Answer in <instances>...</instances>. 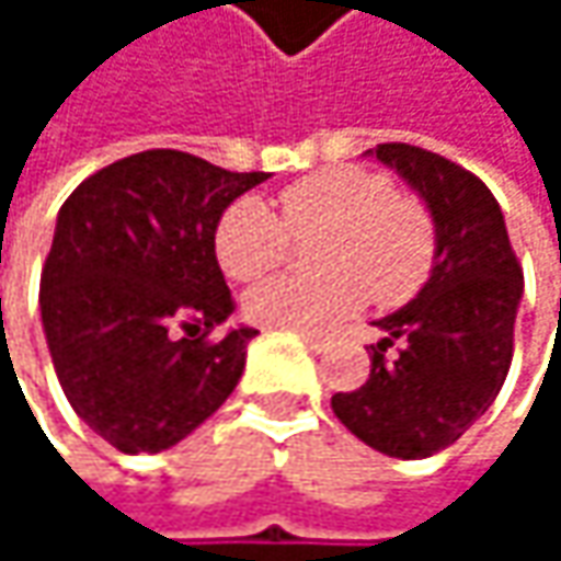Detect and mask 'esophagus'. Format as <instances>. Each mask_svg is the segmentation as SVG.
Listing matches in <instances>:
<instances>
[{"label": "esophagus", "instance_id": "1", "mask_svg": "<svg viewBox=\"0 0 561 561\" xmlns=\"http://www.w3.org/2000/svg\"><path fill=\"white\" fill-rule=\"evenodd\" d=\"M301 341H305L314 354H321V351L331 347V337H328V334H301Z\"/></svg>", "mask_w": 561, "mask_h": 561}]
</instances>
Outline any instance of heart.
I'll list each match as a JSON object with an SVG mask.
<instances>
[{
	"label": "heart",
	"mask_w": 561,
	"mask_h": 561,
	"mask_svg": "<svg viewBox=\"0 0 561 561\" xmlns=\"http://www.w3.org/2000/svg\"><path fill=\"white\" fill-rule=\"evenodd\" d=\"M279 217L260 197L233 201L214 233L220 270L237 282L273 273L291 237L321 230L311 247L318 276H279L243 298L250 321L314 334L354 314L370 295L377 305L409 301L435 266L438 230L432 210L396 194L387 174L357 165L324 169L285 184Z\"/></svg>",
	"instance_id": "1"
}]
</instances>
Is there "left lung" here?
<instances>
[{
	"instance_id": "8db88e82",
	"label": "left lung",
	"mask_w": 561,
	"mask_h": 561,
	"mask_svg": "<svg viewBox=\"0 0 561 561\" xmlns=\"http://www.w3.org/2000/svg\"><path fill=\"white\" fill-rule=\"evenodd\" d=\"M377 159L422 194L438 250L422 291L377 321L387 337L370 344L367 383L334 392L331 409L364 445L412 461L455 445L497 399L523 270L501 204L478 174L405 142L377 146Z\"/></svg>"
}]
</instances>
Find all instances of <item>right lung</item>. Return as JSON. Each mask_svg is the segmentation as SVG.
Returning <instances> with one entry per match:
<instances>
[{
	"label": "right lung",
	"instance_id": "1",
	"mask_svg": "<svg viewBox=\"0 0 561 561\" xmlns=\"http://www.w3.org/2000/svg\"><path fill=\"white\" fill-rule=\"evenodd\" d=\"M266 171L178 149L119 159L73 187L42 270V324L73 412L126 455L165 451L243 377L253 328L217 266L220 214Z\"/></svg>",
	"mask_w": 561,
	"mask_h": 561
}]
</instances>
